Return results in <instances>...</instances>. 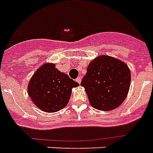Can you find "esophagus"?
Masks as SVG:
<instances>
[{
  "label": "esophagus",
  "mask_w": 153,
  "mask_h": 153,
  "mask_svg": "<svg viewBox=\"0 0 153 153\" xmlns=\"http://www.w3.org/2000/svg\"><path fill=\"white\" fill-rule=\"evenodd\" d=\"M76 81L77 83H79V84H80V82H81V77L79 76V77L76 78Z\"/></svg>",
  "instance_id": "esophagus-1"
}]
</instances>
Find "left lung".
<instances>
[{
  "label": "left lung",
  "instance_id": "obj_1",
  "mask_svg": "<svg viewBox=\"0 0 153 153\" xmlns=\"http://www.w3.org/2000/svg\"><path fill=\"white\" fill-rule=\"evenodd\" d=\"M131 73L125 62L107 55L96 57L89 63L80 85L84 87L91 107L111 111L126 100Z\"/></svg>",
  "mask_w": 153,
  "mask_h": 153
}]
</instances>
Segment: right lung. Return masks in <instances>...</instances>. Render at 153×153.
Listing matches in <instances>:
<instances>
[{"label":"right lung","mask_w":153,"mask_h":153,"mask_svg":"<svg viewBox=\"0 0 153 153\" xmlns=\"http://www.w3.org/2000/svg\"><path fill=\"white\" fill-rule=\"evenodd\" d=\"M78 85L67 74L56 69L55 64L46 63L35 71L27 91L35 106L42 111L53 113L68 104L72 88Z\"/></svg>","instance_id":"1"}]
</instances>
